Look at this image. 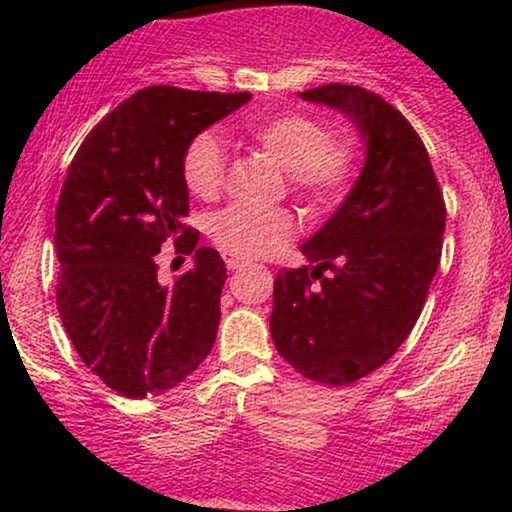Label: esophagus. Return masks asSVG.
<instances>
[{"label": "esophagus", "mask_w": 512, "mask_h": 512, "mask_svg": "<svg viewBox=\"0 0 512 512\" xmlns=\"http://www.w3.org/2000/svg\"><path fill=\"white\" fill-rule=\"evenodd\" d=\"M223 260H226V267L231 269V272H238V269L248 267V262H245V260H238V257H223Z\"/></svg>", "instance_id": "obj_1"}]
</instances>
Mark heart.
I'll list each match as a JSON object with an SVG mask.
<instances>
[{
    "mask_svg": "<svg viewBox=\"0 0 512 512\" xmlns=\"http://www.w3.org/2000/svg\"><path fill=\"white\" fill-rule=\"evenodd\" d=\"M250 144L284 170L286 187L308 209L332 207L349 187L358 163L349 134H332L315 117L279 113L245 125ZM226 151L219 137L202 132L182 154V182L197 199H214L223 187ZM293 216L286 209L228 207L211 216L209 236L228 255L252 260L289 243Z\"/></svg>",
    "mask_w": 512,
    "mask_h": 512,
    "instance_id": "1",
    "label": "heart"
}]
</instances>
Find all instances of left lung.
Masks as SVG:
<instances>
[{"label":"left lung","mask_w":512,"mask_h":512,"mask_svg":"<svg viewBox=\"0 0 512 512\" xmlns=\"http://www.w3.org/2000/svg\"><path fill=\"white\" fill-rule=\"evenodd\" d=\"M301 98L349 117L366 161L330 221L301 245L308 264L276 274L269 330L305 378L349 385L383 366L419 320L443 250L445 204L424 142L378 93L327 84Z\"/></svg>","instance_id":"8db88e82"}]
</instances>
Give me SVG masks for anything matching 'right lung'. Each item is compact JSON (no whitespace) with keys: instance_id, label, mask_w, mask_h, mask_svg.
<instances>
[{"instance_id":"obj_1","label":"right lung","mask_w":512,"mask_h":512,"mask_svg":"<svg viewBox=\"0 0 512 512\" xmlns=\"http://www.w3.org/2000/svg\"><path fill=\"white\" fill-rule=\"evenodd\" d=\"M250 98L142 88L91 129L69 166L55 211L57 310L81 361L129 399L173 390L216 342L226 264L182 223V154ZM168 242L196 252L173 287L153 262Z\"/></svg>"}]
</instances>
